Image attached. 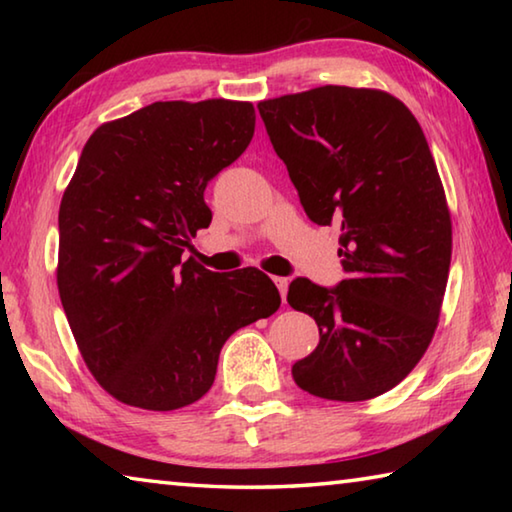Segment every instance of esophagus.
<instances>
[{
    "instance_id": "esophagus-1",
    "label": "esophagus",
    "mask_w": 512,
    "mask_h": 512,
    "mask_svg": "<svg viewBox=\"0 0 512 512\" xmlns=\"http://www.w3.org/2000/svg\"><path fill=\"white\" fill-rule=\"evenodd\" d=\"M275 287L280 289V296H282V300H287V291H289V280L287 277H275Z\"/></svg>"
}]
</instances>
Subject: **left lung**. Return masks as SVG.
Masks as SVG:
<instances>
[{
    "mask_svg": "<svg viewBox=\"0 0 512 512\" xmlns=\"http://www.w3.org/2000/svg\"><path fill=\"white\" fill-rule=\"evenodd\" d=\"M257 108L309 219L341 225L345 280L289 287L320 332L291 375L323 400H372L418 366L443 307L452 216L429 144L384 90L323 85Z\"/></svg>",
    "mask_w": 512,
    "mask_h": 512,
    "instance_id": "left-lung-1",
    "label": "left lung"
}]
</instances>
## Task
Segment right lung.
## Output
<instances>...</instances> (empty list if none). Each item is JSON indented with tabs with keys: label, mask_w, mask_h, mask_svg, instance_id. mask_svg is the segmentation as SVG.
Here are the masks:
<instances>
[{
	"label": "right lung",
	"mask_w": 512,
	"mask_h": 512,
	"mask_svg": "<svg viewBox=\"0 0 512 512\" xmlns=\"http://www.w3.org/2000/svg\"><path fill=\"white\" fill-rule=\"evenodd\" d=\"M255 133L248 101H155L85 142L60 201L56 282L85 366L115 400L173 411L210 391L223 343L280 309L255 266L183 259L203 192Z\"/></svg>",
	"instance_id": "1"
}]
</instances>
